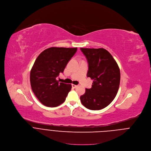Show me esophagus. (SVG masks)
<instances>
[{
	"instance_id": "34e87169",
	"label": "esophagus",
	"mask_w": 151,
	"mask_h": 151,
	"mask_svg": "<svg viewBox=\"0 0 151 151\" xmlns=\"http://www.w3.org/2000/svg\"><path fill=\"white\" fill-rule=\"evenodd\" d=\"M77 86H78V85H74V84H72V87L73 88H76Z\"/></svg>"
}]
</instances>
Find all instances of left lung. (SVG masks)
<instances>
[{"label":"left lung","instance_id":"left-lung-1","mask_svg":"<svg viewBox=\"0 0 151 151\" xmlns=\"http://www.w3.org/2000/svg\"><path fill=\"white\" fill-rule=\"evenodd\" d=\"M88 63L87 76L92 79L91 89L80 97L82 105L91 110H101L108 106L119 89L121 73L111 54L103 48H81Z\"/></svg>","mask_w":151,"mask_h":151}]
</instances>
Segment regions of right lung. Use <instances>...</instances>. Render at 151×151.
<instances>
[{
  "mask_svg": "<svg viewBox=\"0 0 151 151\" xmlns=\"http://www.w3.org/2000/svg\"><path fill=\"white\" fill-rule=\"evenodd\" d=\"M77 49L52 47L36 58L30 70V81L32 91L43 105L56 107L65 101L72 85L59 82L56 78L63 72Z\"/></svg>",
  "mask_w": 151,
  "mask_h": 151,
  "instance_id": "add662e5",
  "label": "right lung"
}]
</instances>
